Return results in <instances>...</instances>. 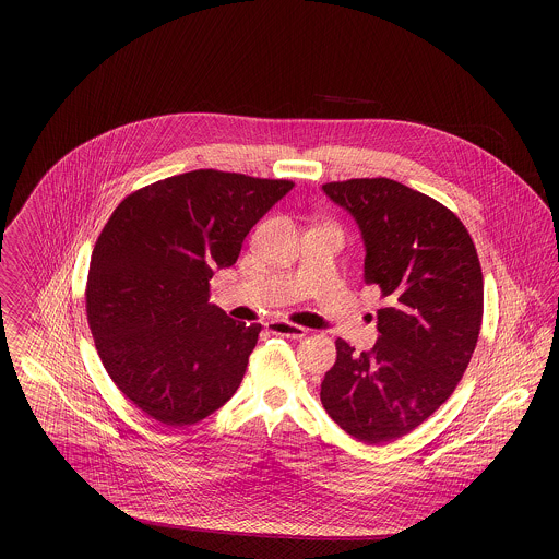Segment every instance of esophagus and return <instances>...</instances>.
I'll use <instances>...</instances> for the list:
<instances>
[{"mask_svg":"<svg viewBox=\"0 0 559 559\" xmlns=\"http://www.w3.org/2000/svg\"><path fill=\"white\" fill-rule=\"evenodd\" d=\"M266 326L270 333L281 335V337H289V340H301L308 333L304 326L293 324V322H287V320H270Z\"/></svg>","mask_w":559,"mask_h":559,"instance_id":"34e87169","label":"esophagus"}]
</instances>
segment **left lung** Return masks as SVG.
I'll use <instances>...</instances> for the list:
<instances>
[{"instance_id": "8db88e82", "label": "left lung", "mask_w": 559, "mask_h": 559, "mask_svg": "<svg viewBox=\"0 0 559 559\" xmlns=\"http://www.w3.org/2000/svg\"><path fill=\"white\" fill-rule=\"evenodd\" d=\"M322 190L354 215L367 247L365 281L385 308L372 349L335 342L320 402L349 436L383 444L451 399L472 360L484 314L478 251L449 207L396 180L354 178Z\"/></svg>"}]
</instances>
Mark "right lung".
Listing matches in <instances>:
<instances>
[{
  "label": "right lung",
  "instance_id": "add662e5",
  "mask_svg": "<svg viewBox=\"0 0 559 559\" xmlns=\"http://www.w3.org/2000/svg\"><path fill=\"white\" fill-rule=\"evenodd\" d=\"M292 180L194 169L128 194L94 245L85 312L112 383L160 426H194L237 392L262 324L210 304Z\"/></svg>",
  "mask_w": 559,
  "mask_h": 559
}]
</instances>
